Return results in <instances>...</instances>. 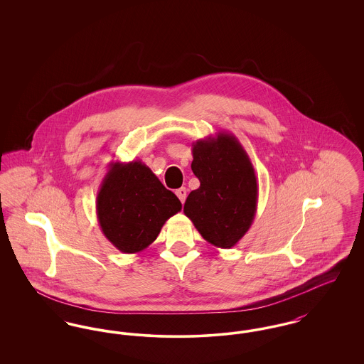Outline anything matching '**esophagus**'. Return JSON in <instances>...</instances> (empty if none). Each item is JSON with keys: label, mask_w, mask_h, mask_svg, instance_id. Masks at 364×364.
<instances>
[{"label": "esophagus", "mask_w": 364, "mask_h": 364, "mask_svg": "<svg viewBox=\"0 0 364 364\" xmlns=\"http://www.w3.org/2000/svg\"><path fill=\"white\" fill-rule=\"evenodd\" d=\"M176 195L178 196V199L181 200V203L186 202V198H187V188L186 187H181L178 190H176Z\"/></svg>", "instance_id": "1"}]
</instances>
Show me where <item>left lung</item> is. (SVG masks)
<instances>
[{
	"instance_id": "8db88e82",
	"label": "left lung",
	"mask_w": 364,
	"mask_h": 364,
	"mask_svg": "<svg viewBox=\"0 0 364 364\" xmlns=\"http://www.w3.org/2000/svg\"><path fill=\"white\" fill-rule=\"evenodd\" d=\"M191 169L200 187L191 191L184 214L206 242L232 248L252 225L258 206L255 169L233 134L192 143Z\"/></svg>"
}]
</instances>
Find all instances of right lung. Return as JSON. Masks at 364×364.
Masks as SVG:
<instances>
[{
  "label": "right lung",
  "mask_w": 364,
  "mask_h": 364,
  "mask_svg": "<svg viewBox=\"0 0 364 364\" xmlns=\"http://www.w3.org/2000/svg\"><path fill=\"white\" fill-rule=\"evenodd\" d=\"M180 210L178 198L139 159L110 162L97 195L101 230L124 254L147 248Z\"/></svg>",
  "instance_id": "1"
}]
</instances>
